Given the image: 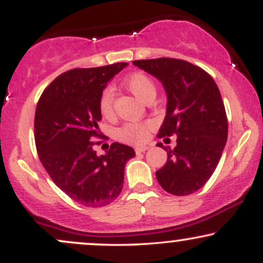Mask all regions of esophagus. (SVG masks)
<instances>
[{"label": "esophagus", "mask_w": 263, "mask_h": 263, "mask_svg": "<svg viewBox=\"0 0 263 263\" xmlns=\"http://www.w3.org/2000/svg\"><path fill=\"white\" fill-rule=\"evenodd\" d=\"M148 148H149L148 146H141V147H136L135 151H136V153H137V155H138V153H143V152H146V151L148 149Z\"/></svg>", "instance_id": "obj_1"}]
</instances>
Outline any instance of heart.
Here are the masks:
<instances>
[{
	"label": "heart",
	"mask_w": 263,
	"mask_h": 263,
	"mask_svg": "<svg viewBox=\"0 0 263 263\" xmlns=\"http://www.w3.org/2000/svg\"><path fill=\"white\" fill-rule=\"evenodd\" d=\"M125 86L138 99L146 102L152 101L157 93L155 81L144 73H134L128 75L125 79ZM114 87H105L99 98V110L104 117L108 119L114 115ZM151 127H152V123L149 121L127 122L117 129V137L126 143L141 144L147 140Z\"/></svg>",
	"instance_id": "heart-1"
}]
</instances>
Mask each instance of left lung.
Returning a JSON list of instances; mask_svg holds the SVG:
<instances>
[{"label": "left lung", "instance_id": "obj_1", "mask_svg": "<svg viewBox=\"0 0 263 263\" xmlns=\"http://www.w3.org/2000/svg\"><path fill=\"white\" fill-rule=\"evenodd\" d=\"M161 80L167 92V114L158 137L177 135L167 163L156 172L158 183L173 195H189L209 180L228 140V117L219 87L199 66L176 58L132 62Z\"/></svg>", "mask_w": 263, "mask_h": 263}]
</instances>
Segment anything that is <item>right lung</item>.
Instances as JSON below:
<instances>
[{"mask_svg":"<svg viewBox=\"0 0 263 263\" xmlns=\"http://www.w3.org/2000/svg\"><path fill=\"white\" fill-rule=\"evenodd\" d=\"M127 63L65 71L44 89L34 116L39 161L52 180L74 201L90 208L112 203L123 185V172L135 157L129 146L115 142L98 156L102 90ZM105 140V138H104Z\"/></svg>","mask_w":263,"mask_h":263,"instance_id":"obj_1","label":"right lung"}]
</instances>
